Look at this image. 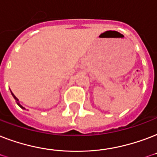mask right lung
Wrapping results in <instances>:
<instances>
[{"label":"right lung","mask_w":157,"mask_h":157,"mask_svg":"<svg viewBox=\"0 0 157 157\" xmlns=\"http://www.w3.org/2000/svg\"><path fill=\"white\" fill-rule=\"evenodd\" d=\"M11 94H12V96H13V98H14V99H15V101H16V103H17V104H18V106H19V107H20L21 108H22V109H25V108H24V107H23V106H22V105L20 104V103H19V101H18V98H16L15 95H14V94H13L12 93V92H11Z\"/></svg>","instance_id":"obj_1"}]
</instances>
